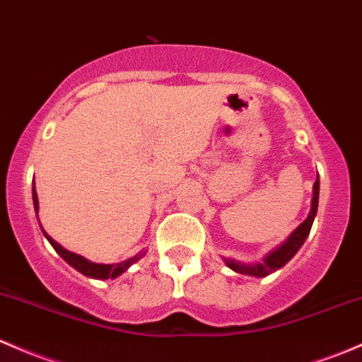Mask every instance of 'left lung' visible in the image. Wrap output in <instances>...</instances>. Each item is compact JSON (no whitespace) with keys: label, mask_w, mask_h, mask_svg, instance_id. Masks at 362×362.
I'll return each mask as SVG.
<instances>
[{"label":"left lung","mask_w":362,"mask_h":362,"mask_svg":"<svg viewBox=\"0 0 362 362\" xmlns=\"http://www.w3.org/2000/svg\"><path fill=\"white\" fill-rule=\"evenodd\" d=\"M317 201H319V177L314 184V197H312V208L309 216L293 230V234L283 245L279 246L277 250L271 251L267 257L264 258V262L260 264H255V265H245V264H239V262L234 260H226V264L229 265L232 271L239 272V274H246V276H255V277H265L269 274H272L277 269L283 267L284 264L291 260L295 257V253L302 248V245L305 243L307 235H309L312 222H314V216L317 213Z\"/></svg>","instance_id":"left-lung-1"}]
</instances>
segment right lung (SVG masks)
Wrapping results in <instances>:
<instances>
[{"label":"right lung","mask_w":362,"mask_h":362,"mask_svg":"<svg viewBox=\"0 0 362 362\" xmlns=\"http://www.w3.org/2000/svg\"><path fill=\"white\" fill-rule=\"evenodd\" d=\"M33 201H34V210L37 211V196H36V191H34V189H33ZM43 234H45V238L50 241V245L55 248L57 253H59L60 257H62L64 260L71 265V267H74L76 271L85 274V276L95 277V279H114V277H117L119 274H123L128 267H130V265L135 264V262H139L140 258L146 255V251H140V253H136L135 257H132L130 260L119 262V264H109V265L107 264H93V262H88L86 258L79 257V255L71 253V251L62 248L59 243L53 241L47 232H43Z\"/></svg>","instance_id":"1"}]
</instances>
